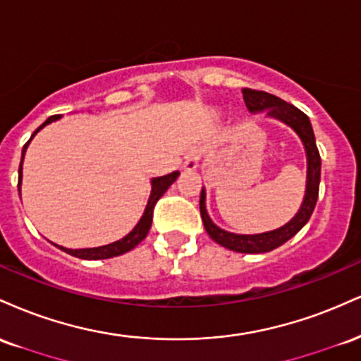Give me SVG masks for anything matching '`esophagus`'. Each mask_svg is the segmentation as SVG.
<instances>
[{
  "mask_svg": "<svg viewBox=\"0 0 361 361\" xmlns=\"http://www.w3.org/2000/svg\"><path fill=\"white\" fill-rule=\"evenodd\" d=\"M199 162H201V150H199V148H190L184 157V171H196L199 167Z\"/></svg>",
  "mask_w": 361,
  "mask_h": 361,
  "instance_id": "obj_1",
  "label": "esophagus"
}]
</instances>
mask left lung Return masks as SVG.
Instances as JSON below:
<instances>
[{
	"label": "left lung",
	"instance_id": "obj_1",
	"mask_svg": "<svg viewBox=\"0 0 361 361\" xmlns=\"http://www.w3.org/2000/svg\"><path fill=\"white\" fill-rule=\"evenodd\" d=\"M243 99L250 113H267V118H274L286 123L298 133L302 142L304 150H306L307 159V176H306V194H304L302 204L294 218L277 230L258 233V235H236L216 226L213 219L209 218L206 209V190H201V201H199V209H201V218L204 223L207 235L213 238L216 243L221 247L233 250L238 253H267L279 248L281 245L289 241L292 236L298 235L302 230L304 224L309 221L312 211L316 207L317 194H319V180H321V157L316 147L314 131H312L311 121L300 109L294 104L286 103L281 97L269 94L265 91H255V89H243Z\"/></svg>",
	"mask_w": 361,
	"mask_h": 361
}]
</instances>
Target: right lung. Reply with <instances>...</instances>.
Returning <instances> with one entry per match:
<instances>
[{"mask_svg":"<svg viewBox=\"0 0 361 361\" xmlns=\"http://www.w3.org/2000/svg\"><path fill=\"white\" fill-rule=\"evenodd\" d=\"M61 114H55V116H50L47 118L45 123H42L40 126L35 130V133L30 137V140L27 142V145L23 147V150H21V162H20V169H18V192L21 189V179H23V159H25V152H27V148L30 145V142H32V138L35 137V135L40 131L44 126L50 125L52 121H57L61 120ZM180 176L179 171L176 172H171L167 173V176H162V177H154V179L150 180L152 184V190H150V197H148V202H147V207L145 211H143L142 218H140V221L137 223V226L131 230L128 235L123 236L121 240L118 241H113V243L109 245H103V247H94V248H79V250H72V248H66V247H61V245H55L57 248H61L62 252L69 253L72 257H78V258H82V260H104V258H113V257H118V255H123V253L130 252V250H133L137 245L140 243L142 240H145V236L148 235V231H150V226H152V218H154V207H155V202L159 201L160 197L164 196L165 190H167L171 185L176 182L177 177ZM21 194V192H20Z\"/></svg>","mask_w":361,"mask_h":361,"instance_id":"1","label":"right lung"}]
</instances>
